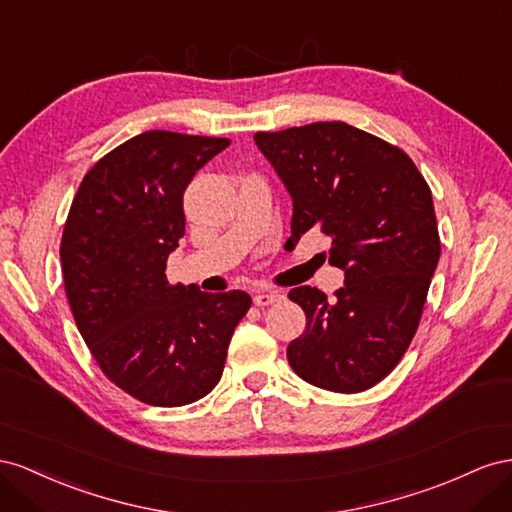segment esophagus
<instances>
[{
    "label": "esophagus",
    "instance_id": "1",
    "mask_svg": "<svg viewBox=\"0 0 512 512\" xmlns=\"http://www.w3.org/2000/svg\"><path fill=\"white\" fill-rule=\"evenodd\" d=\"M279 300H283L281 291H257L255 298H253V302H255L257 306H261V309H264V306L274 304V302H279Z\"/></svg>",
    "mask_w": 512,
    "mask_h": 512
}]
</instances>
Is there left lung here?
<instances>
[{
    "instance_id": "1",
    "label": "left lung",
    "mask_w": 512,
    "mask_h": 512,
    "mask_svg": "<svg viewBox=\"0 0 512 512\" xmlns=\"http://www.w3.org/2000/svg\"><path fill=\"white\" fill-rule=\"evenodd\" d=\"M257 148L294 199L291 238L317 227L345 285L289 291L306 330L287 347L304 382L354 394L397 367L420 324L440 233L427 180L397 145L345 122L255 133Z\"/></svg>"
}]
</instances>
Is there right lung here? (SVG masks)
<instances>
[{
	"instance_id": "obj_1",
	"label": "right lung",
	"mask_w": 512,
	"mask_h": 512,
	"mask_svg": "<svg viewBox=\"0 0 512 512\" xmlns=\"http://www.w3.org/2000/svg\"><path fill=\"white\" fill-rule=\"evenodd\" d=\"M221 137L148 130L85 173L60 259L72 317L100 371L141 403L180 407L218 384L251 296L171 285L167 257L184 236V191L223 152Z\"/></svg>"
}]
</instances>
